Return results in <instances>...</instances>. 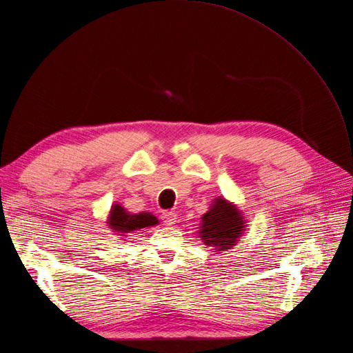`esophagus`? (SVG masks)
Segmentation results:
<instances>
[{
  "label": "esophagus",
  "mask_w": 353,
  "mask_h": 353,
  "mask_svg": "<svg viewBox=\"0 0 353 353\" xmlns=\"http://www.w3.org/2000/svg\"><path fill=\"white\" fill-rule=\"evenodd\" d=\"M162 219L165 225H174L176 222V214L175 212H163Z\"/></svg>",
  "instance_id": "obj_1"
}]
</instances>
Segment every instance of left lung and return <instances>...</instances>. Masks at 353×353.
<instances>
[{"mask_svg":"<svg viewBox=\"0 0 353 353\" xmlns=\"http://www.w3.org/2000/svg\"><path fill=\"white\" fill-rule=\"evenodd\" d=\"M198 236L212 252H223L238 243L246 228V219L238 206L226 198L216 196L201 218Z\"/></svg>","mask_w":353,"mask_h":353,"instance_id":"8db88e82","label":"left lung"}]
</instances>
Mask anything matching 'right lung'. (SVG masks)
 <instances>
[{"label":"right lung","mask_w":353,"mask_h":353,"mask_svg":"<svg viewBox=\"0 0 353 353\" xmlns=\"http://www.w3.org/2000/svg\"><path fill=\"white\" fill-rule=\"evenodd\" d=\"M159 221L150 212H139L131 214L118 202L112 203L111 210L108 211L107 216V226L108 231L112 234L127 238V234L143 230V228H150L158 225Z\"/></svg>","instance_id":"right-lung-1"}]
</instances>
